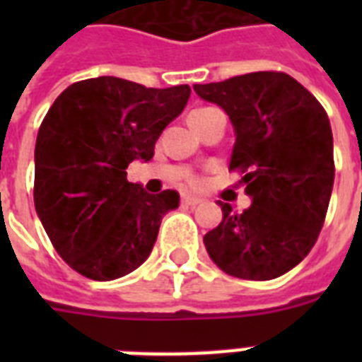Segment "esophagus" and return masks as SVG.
Wrapping results in <instances>:
<instances>
[{
    "instance_id": "1",
    "label": "esophagus",
    "mask_w": 362,
    "mask_h": 362,
    "mask_svg": "<svg viewBox=\"0 0 362 362\" xmlns=\"http://www.w3.org/2000/svg\"><path fill=\"white\" fill-rule=\"evenodd\" d=\"M201 203V199L193 197V195H182V204H187V206H195V204Z\"/></svg>"
}]
</instances>
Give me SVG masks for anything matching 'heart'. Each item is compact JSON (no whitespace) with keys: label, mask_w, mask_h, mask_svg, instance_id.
Instances as JSON below:
<instances>
[{"label":"heart","mask_w":362,"mask_h":362,"mask_svg":"<svg viewBox=\"0 0 362 362\" xmlns=\"http://www.w3.org/2000/svg\"><path fill=\"white\" fill-rule=\"evenodd\" d=\"M206 110L210 109H195L192 115H189V118H195V116L203 115V112H206ZM189 184H192V186H199V184H201V178H199V176H189Z\"/></svg>","instance_id":"b5f03b06"}]
</instances>
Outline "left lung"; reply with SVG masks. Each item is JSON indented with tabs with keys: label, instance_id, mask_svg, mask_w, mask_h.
Listing matches in <instances>:
<instances>
[{
	"label": "left lung",
	"instance_id": "8db88e82",
	"mask_svg": "<svg viewBox=\"0 0 362 362\" xmlns=\"http://www.w3.org/2000/svg\"><path fill=\"white\" fill-rule=\"evenodd\" d=\"M204 101L220 105L237 141L229 170H240L252 206L204 235L223 272L242 280H272L297 267L320 237L332 184L331 122L321 103L293 76L257 71L223 82L195 84Z\"/></svg>",
	"mask_w": 362,
	"mask_h": 362
}]
</instances>
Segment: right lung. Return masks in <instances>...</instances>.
<instances>
[{"instance_id": "add662e5", "label": "right lung", "mask_w": 362, "mask_h": 362, "mask_svg": "<svg viewBox=\"0 0 362 362\" xmlns=\"http://www.w3.org/2000/svg\"><path fill=\"white\" fill-rule=\"evenodd\" d=\"M187 84L146 88L98 76L71 84L42 120L35 142L33 201L59 257L90 280L139 269L180 197L127 182V165L150 161L161 131L189 99Z\"/></svg>"}]
</instances>
